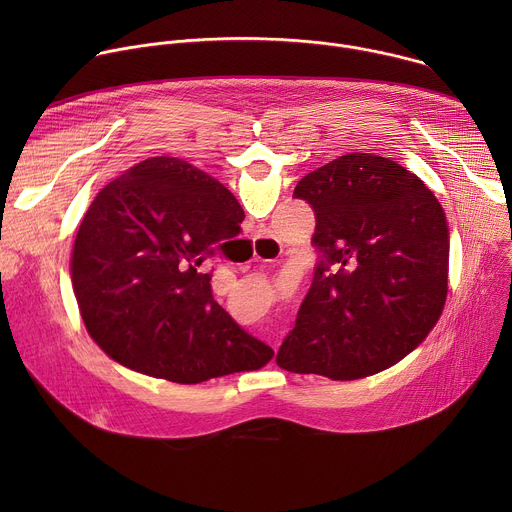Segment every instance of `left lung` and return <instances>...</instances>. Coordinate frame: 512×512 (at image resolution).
<instances>
[{"label":"left lung","instance_id":"obj_1","mask_svg":"<svg viewBox=\"0 0 512 512\" xmlns=\"http://www.w3.org/2000/svg\"><path fill=\"white\" fill-rule=\"evenodd\" d=\"M316 214L314 279L275 362L354 381L385 371L435 326L448 296L442 204L407 168L346 154L304 176Z\"/></svg>","mask_w":512,"mask_h":512}]
</instances>
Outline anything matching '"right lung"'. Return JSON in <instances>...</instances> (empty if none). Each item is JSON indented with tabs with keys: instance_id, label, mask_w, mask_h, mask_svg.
Returning <instances> with one entry per match:
<instances>
[{
	"instance_id": "right-lung-1",
	"label": "right lung",
	"mask_w": 512,
	"mask_h": 512,
	"mask_svg": "<svg viewBox=\"0 0 512 512\" xmlns=\"http://www.w3.org/2000/svg\"><path fill=\"white\" fill-rule=\"evenodd\" d=\"M243 218L231 190L178 158H150L109 182L70 261L93 340L125 367L182 385L261 369L271 346L214 302L212 273L200 269Z\"/></svg>"
}]
</instances>
